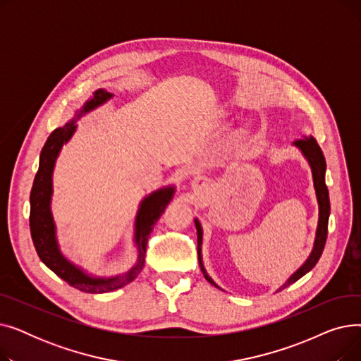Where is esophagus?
Returning a JSON list of instances; mask_svg holds the SVG:
<instances>
[{"instance_id":"obj_1","label":"esophagus","mask_w":361,"mask_h":361,"mask_svg":"<svg viewBox=\"0 0 361 361\" xmlns=\"http://www.w3.org/2000/svg\"><path fill=\"white\" fill-rule=\"evenodd\" d=\"M207 187H209V181L204 178L203 176H196L192 180V188L195 192H206Z\"/></svg>"}]
</instances>
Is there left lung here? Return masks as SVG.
<instances>
[{
  "label": "left lung",
  "instance_id": "1",
  "mask_svg": "<svg viewBox=\"0 0 361 361\" xmlns=\"http://www.w3.org/2000/svg\"><path fill=\"white\" fill-rule=\"evenodd\" d=\"M294 147H297L301 155L305 157L307 161L310 169H312V178H313V187H314V193H316V200H317V226H316V233H314V240H313V247L305 263L282 283V286L276 290L281 291L286 287L291 286L295 281H298L301 276H305L307 272H310L314 264L317 263L319 257L322 256V252H324L325 243H326V235H328V221H329V214H331V203H329V192L325 183V174H326V161L324 157V152H322L320 146L317 145L316 139L313 136H302V139L295 140L293 143ZM195 225L197 230V255H199V267L200 271L204 276V279L212 283L214 287L222 290L218 283L211 278V275L206 272L204 264H203V255H202V245H203V228L202 224L197 218H195ZM224 291V290H222Z\"/></svg>",
  "mask_w": 361,
  "mask_h": 361
}]
</instances>
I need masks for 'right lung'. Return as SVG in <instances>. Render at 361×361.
<instances>
[{"mask_svg": "<svg viewBox=\"0 0 361 361\" xmlns=\"http://www.w3.org/2000/svg\"><path fill=\"white\" fill-rule=\"evenodd\" d=\"M112 98L114 94L105 89L94 90L92 93V98L85 101V104L74 112V117L68 120L66 126L55 128L51 133V136L41 150L39 168H37L30 192L29 222L37 256L54 274L64 279L68 286L90 294L116 291L137 278L145 264L149 234L154 230V225L161 218L165 207L173 200L176 193L174 185H164L158 188V190L146 195L140 200L135 216V224H133V244H135L137 255L135 264L128 271L112 276H99L86 271L80 264H75L63 253L59 235H56V224L51 209L54 195V168L56 159H59L61 154L63 146L71 140L75 130H78V124L75 123L85 117L86 114L102 106Z\"/></svg>", "mask_w": 361, "mask_h": 361, "instance_id": "add662e5", "label": "right lung"}]
</instances>
